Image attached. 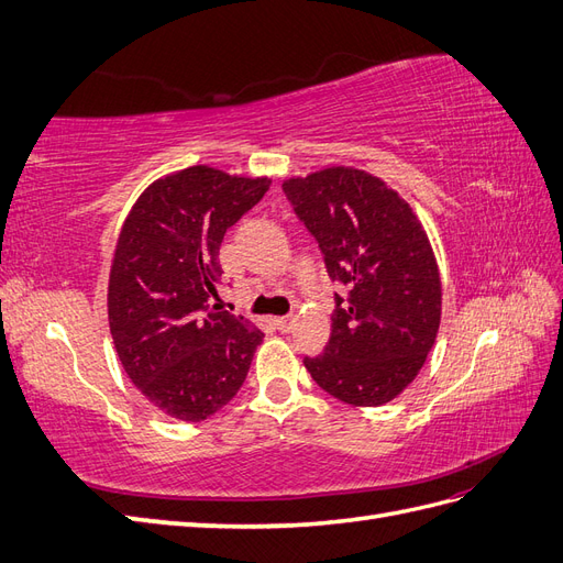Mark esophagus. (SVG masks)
I'll return each instance as SVG.
<instances>
[{
    "label": "esophagus",
    "instance_id": "esophagus-1",
    "mask_svg": "<svg viewBox=\"0 0 563 563\" xmlns=\"http://www.w3.org/2000/svg\"><path fill=\"white\" fill-rule=\"evenodd\" d=\"M272 323H275L277 331L291 333L294 327H296V317H294V314H288V317H275V319H272Z\"/></svg>",
    "mask_w": 563,
    "mask_h": 563
}]
</instances>
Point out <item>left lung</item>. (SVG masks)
<instances>
[{
    "mask_svg": "<svg viewBox=\"0 0 563 563\" xmlns=\"http://www.w3.org/2000/svg\"><path fill=\"white\" fill-rule=\"evenodd\" d=\"M323 255L335 294L331 338L302 356L314 383L352 406H380L411 385L434 345L441 282L411 207L364 172L333 166L282 185Z\"/></svg>",
    "mask_w": 563,
    "mask_h": 563,
    "instance_id": "obj_1",
    "label": "left lung"
}]
</instances>
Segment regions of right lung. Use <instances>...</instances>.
Masks as SVG:
<instances>
[{
    "mask_svg": "<svg viewBox=\"0 0 563 563\" xmlns=\"http://www.w3.org/2000/svg\"><path fill=\"white\" fill-rule=\"evenodd\" d=\"M269 190L190 166L152 183L119 234L108 291L114 347L126 376L162 413L199 422L246 380L263 333L211 305L225 232Z\"/></svg>",
    "mask_w": 563,
    "mask_h": 563,
    "instance_id": "1",
    "label": "right lung"
}]
</instances>
